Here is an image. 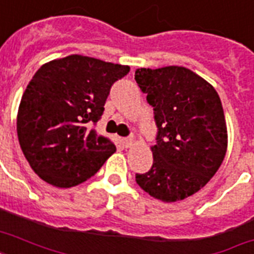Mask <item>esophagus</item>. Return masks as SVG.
<instances>
[{
  "label": "esophagus",
  "instance_id": "34e87169",
  "mask_svg": "<svg viewBox=\"0 0 254 254\" xmlns=\"http://www.w3.org/2000/svg\"><path fill=\"white\" fill-rule=\"evenodd\" d=\"M123 143L125 147L133 146V143H134V138H131V137H129V138H124Z\"/></svg>",
  "mask_w": 254,
  "mask_h": 254
}]
</instances>
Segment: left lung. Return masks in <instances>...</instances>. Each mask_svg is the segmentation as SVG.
Masks as SVG:
<instances>
[{"label": "left lung", "mask_w": 254, "mask_h": 254, "mask_svg": "<svg viewBox=\"0 0 254 254\" xmlns=\"http://www.w3.org/2000/svg\"><path fill=\"white\" fill-rule=\"evenodd\" d=\"M135 81L154 107L158 127L153 166L135 182L165 203L183 200L203 189L227 153L228 133L216 89L182 65L138 68Z\"/></svg>", "instance_id": "obj_1"}]
</instances>
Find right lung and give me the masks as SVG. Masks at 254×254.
Wrapping results in <instances>:
<instances>
[{"instance_id": "1", "label": "right lung", "mask_w": 254, "mask_h": 254, "mask_svg": "<svg viewBox=\"0 0 254 254\" xmlns=\"http://www.w3.org/2000/svg\"><path fill=\"white\" fill-rule=\"evenodd\" d=\"M129 71V65L77 54L38 69L17 115L22 153L38 177L69 189L93 177L115 153V143L88 123L99 121L112 84Z\"/></svg>"}]
</instances>
